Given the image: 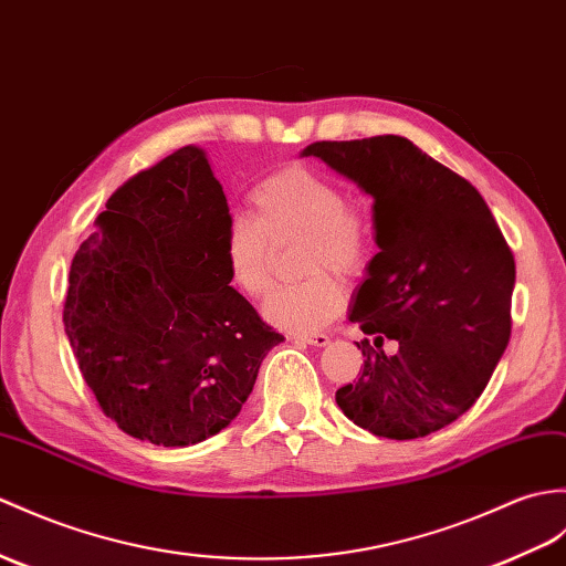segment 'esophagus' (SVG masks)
<instances>
[{
    "label": "esophagus",
    "mask_w": 566,
    "mask_h": 566,
    "mask_svg": "<svg viewBox=\"0 0 566 566\" xmlns=\"http://www.w3.org/2000/svg\"><path fill=\"white\" fill-rule=\"evenodd\" d=\"M289 339H296V343H304L311 347H327L331 345V337L318 333V335H289Z\"/></svg>",
    "instance_id": "esophagus-1"
}]
</instances>
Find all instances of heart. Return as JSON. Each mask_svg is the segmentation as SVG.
Listing matches in <instances>:
<instances>
[{
    "label": "heart",
    "instance_id": "heart-1",
    "mask_svg": "<svg viewBox=\"0 0 566 566\" xmlns=\"http://www.w3.org/2000/svg\"><path fill=\"white\" fill-rule=\"evenodd\" d=\"M255 219L233 214L221 233V258L231 284L262 296L272 284L274 245L304 235L306 280L277 286L262 304L274 327L294 335L321 331L345 308V289L331 272L357 277L371 258V229L361 209L347 205L335 180L306 166H286L253 188Z\"/></svg>",
    "mask_w": 566,
    "mask_h": 566
}]
</instances>
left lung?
I'll use <instances>...</instances> for the list:
<instances>
[{"label": "left lung", "instance_id": "8db88e82", "mask_svg": "<svg viewBox=\"0 0 566 566\" xmlns=\"http://www.w3.org/2000/svg\"><path fill=\"white\" fill-rule=\"evenodd\" d=\"M374 197L378 253L352 298L359 378L335 392L376 437H427L468 412L511 337L516 262L482 195L398 135L315 142L301 151ZM399 352L386 355L382 339Z\"/></svg>", "mask_w": 566, "mask_h": 566}]
</instances>
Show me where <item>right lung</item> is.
<instances>
[{"mask_svg":"<svg viewBox=\"0 0 566 566\" xmlns=\"http://www.w3.org/2000/svg\"><path fill=\"white\" fill-rule=\"evenodd\" d=\"M229 219L188 144L117 188L72 260L64 333L105 417L139 441L192 446L229 427L284 339L229 286Z\"/></svg>","mask_w":566,"mask_h":566,"instance_id":"add662e5","label":"right lung"}]
</instances>
